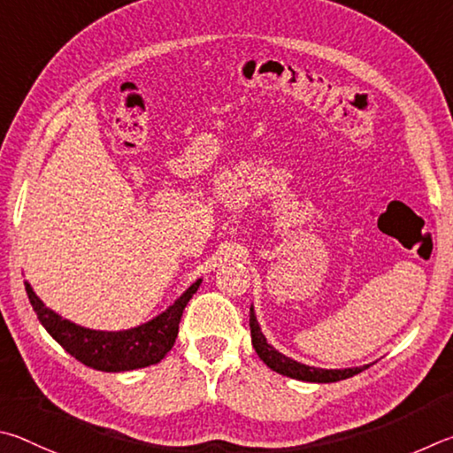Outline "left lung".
Here are the masks:
<instances>
[{
  "label": "left lung",
  "instance_id": "obj_1",
  "mask_svg": "<svg viewBox=\"0 0 453 453\" xmlns=\"http://www.w3.org/2000/svg\"><path fill=\"white\" fill-rule=\"evenodd\" d=\"M250 338L252 346L258 354V358L263 360L268 368L279 372L282 376L303 380V382H316V384H330V382H340V380L352 378L360 374L362 370L368 366H356V368H342V370H326V368H314L306 366L303 362H296L284 356L282 352L276 350L273 344L266 342V336L260 330V324L257 320L255 306H250Z\"/></svg>",
  "mask_w": 453,
  "mask_h": 453
}]
</instances>
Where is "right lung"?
I'll return each mask as SVG.
<instances>
[{"mask_svg":"<svg viewBox=\"0 0 453 453\" xmlns=\"http://www.w3.org/2000/svg\"><path fill=\"white\" fill-rule=\"evenodd\" d=\"M201 282L203 279L195 280L165 312L155 316L153 320L117 332L79 326V324L63 319L51 308H47L29 282H26V292L42 326L73 358L93 370L129 372L153 366V364L165 358L179 334L182 311L201 287Z\"/></svg>","mask_w":453,"mask_h":453,"instance_id":"add662e5","label":"right lung"}]
</instances>
